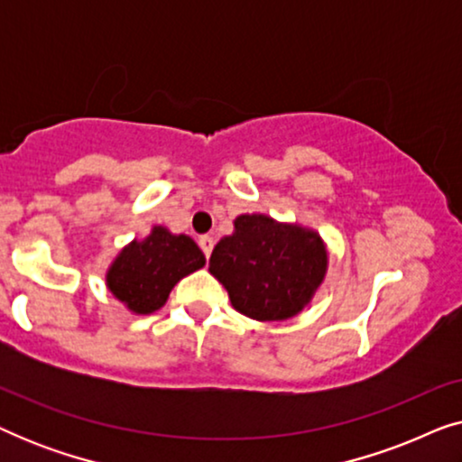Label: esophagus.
Masks as SVG:
<instances>
[{"label":"esophagus","instance_id":"esophagus-1","mask_svg":"<svg viewBox=\"0 0 462 462\" xmlns=\"http://www.w3.org/2000/svg\"><path fill=\"white\" fill-rule=\"evenodd\" d=\"M199 248L204 250V254H206V258L212 254V248H214V237H210V236H201L199 237Z\"/></svg>","mask_w":462,"mask_h":462}]
</instances>
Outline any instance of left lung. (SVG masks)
I'll return each mask as SVG.
<instances>
[{"label": "left lung", "instance_id": "8db88e82", "mask_svg": "<svg viewBox=\"0 0 462 462\" xmlns=\"http://www.w3.org/2000/svg\"><path fill=\"white\" fill-rule=\"evenodd\" d=\"M326 271L328 250L318 231L267 214L237 217L210 256V273L229 292L233 309L256 321L299 315Z\"/></svg>", "mask_w": 462, "mask_h": 462}]
</instances>
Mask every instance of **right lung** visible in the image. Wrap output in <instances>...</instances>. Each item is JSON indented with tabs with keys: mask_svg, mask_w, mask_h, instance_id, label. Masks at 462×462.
<instances>
[{
	"mask_svg": "<svg viewBox=\"0 0 462 462\" xmlns=\"http://www.w3.org/2000/svg\"><path fill=\"white\" fill-rule=\"evenodd\" d=\"M206 264L204 252L189 236L155 225L144 239H132L106 271V288L132 313L149 315L166 305L182 277Z\"/></svg>",
	"mask_w": 462,
	"mask_h": 462,
	"instance_id": "obj_1",
	"label": "right lung"
}]
</instances>
